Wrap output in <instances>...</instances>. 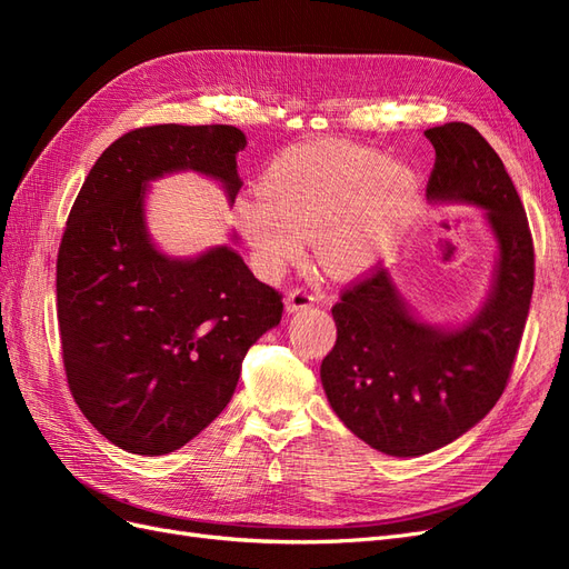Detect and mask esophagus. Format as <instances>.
<instances>
[{
    "label": "esophagus",
    "mask_w": 569,
    "mask_h": 569,
    "mask_svg": "<svg viewBox=\"0 0 569 569\" xmlns=\"http://www.w3.org/2000/svg\"><path fill=\"white\" fill-rule=\"evenodd\" d=\"M284 303H287V311L295 313V311H301V308L313 306L316 297L306 287H295V289H289Z\"/></svg>",
    "instance_id": "34e87169"
}]
</instances>
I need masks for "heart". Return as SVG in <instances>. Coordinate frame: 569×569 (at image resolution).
I'll use <instances>...</instances> for the list:
<instances>
[{"instance_id":"obj_1","label":"heart","mask_w":569,"mask_h":569,"mask_svg":"<svg viewBox=\"0 0 569 569\" xmlns=\"http://www.w3.org/2000/svg\"><path fill=\"white\" fill-rule=\"evenodd\" d=\"M420 197V178L385 153L343 140L289 147L266 168L258 199L237 203V222L258 263L278 272L316 237L332 274L372 268L396 244Z\"/></svg>"}]
</instances>
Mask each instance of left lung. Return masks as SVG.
<instances>
[{"label": "left lung", "mask_w": 569, "mask_h": 569, "mask_svg": "<svg viewBox=\"0 0 569 569\" xmlns=\"http://www.w3.org/2000/svg\"><path fill=\"white\" fill-rule=\"evenodd\" d=\"M432 201L487 211L498 263L485 308L458 330L410 313L391 274L372 268L332 306L337 343L320 380L339 420L387 456H425L475 427L501 399L533 289V242L503 161L468 123L429 128Z\"/></svg>", "instance_id": "8db88e82"}]
</instances>
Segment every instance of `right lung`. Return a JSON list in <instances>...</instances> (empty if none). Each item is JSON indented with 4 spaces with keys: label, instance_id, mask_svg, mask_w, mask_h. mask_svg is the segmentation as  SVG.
Segmentation results:
<instances>
[{
    "label": "right lung",
    "instance_id": "right-lung-1",
    "mask_svg": "<svg viewBox=\"0 0 569 569\" xmlns=\"http://www.w3.org/2000/svg\"><path fill=\"white\" fill-rule=\"evenodd\" d=\"M234 126H149L101 153L68 213L57 258L66 380L99 435L137 456L178 451L232 399L242 360L282 318V295L234 249L170 258L151 244L147 184L176 170L242 180Z\"/></svg>",
    "mask_w": 569,
    "mask_h": 569
}]
</instances>
